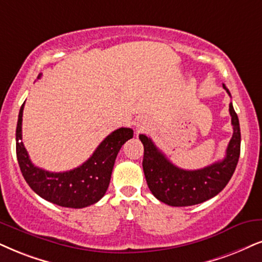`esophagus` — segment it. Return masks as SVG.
I'll list each match as a JSON object with an SVG mask.
<instances>
[{
	"mask_svg": "<svg viewBox=\"0 0 262 262\" xmlns=\"http://www.w3.org/2000/svg\"><path fill=\"white\" fill-rule=\"evenodd\" d=\"M135 128H137V133H142L148 128V123L144 120H139L135 124Z\"/></svg>",
	"mask_w": 262,
	"mask_h": 262,
	"instance_id": "1",
	"label": "esophagus"
}]
</instances>
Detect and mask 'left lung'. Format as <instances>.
I'll list each match as a JSON object with an SVG mask.
<instances>
[{"mask_svg":"<svg viewBox=\"0 0 262 262\" xmlns=\"http://www.w3.org/2000/svg\"><path fill=\"white\" fill-rule=\"evenodd\" d=\"M223 87L231 97L226 85L223 84ZM230 115L233 135L228 142L226 156L223 161L202 169H181L158 150L150 138L139 135L144 145L142 169L148 188L158 201L171 207H188L203 203L224 190L232 178L241 154L239 121L232 102L230 104Z\"/></svg>","mask_w":262,"mask_h":262,"instance_id":"obj_1","label":"left lung"}]
</instances>
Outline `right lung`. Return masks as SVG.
<instances>
[{
	"label": "right lung",
	"mask_w": 262,
	"mask_h": 262,
	"mask_svg": "<svg viewBox=\"0 0 262 262\" xmlns=\"http://www.w3.org/2000/svg\"><path fill=\"white\" fill-rule=\"evenodd\" d=\"M24 104L19 111L16 123V158L23 177L32 191L51 203L75 209L88 207L100 201L110 185L116 157L122 145L133 138V129L120 128L112 132L83 164L72 170L53 173L36 167L30 161L28 151L23 144L21 122Z\"/></svg>",
	"instance_id": "add662e5"
}]
</instances>
